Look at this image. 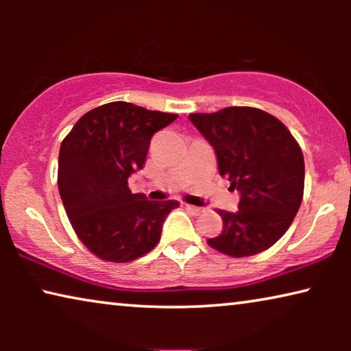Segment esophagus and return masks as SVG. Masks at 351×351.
Segmentation results:
<instances>
[{"label":"esophagus","instance_id":"obj_1","mask_svg":"<svg viewBox=\"0 0 351 351\" xmlns=\"http://www.w3.org/2000/svg\"><path fill=\"white\" fill-rule=\"evenodd\" d=\"M185 209L190 210V213L195 215H199L201 213H204L203 208H196V206H191V204H185Z\"/></svg>","mask_w":351,"mask_h":351}]
</instances>
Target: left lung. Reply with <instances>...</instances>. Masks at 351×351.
<instances>
[{
    "label": "left lung",
    "instance_id": "8db88e82",
    "mask_svg": "<svg viewBox=\"0 0 351 351\" xmlns=\"http://www.w3.org/2000/svg\"><path fill=\"white\" fill-rule=\"evenodd\" d=\"M217 155L219 172L239 191L238 210H219L223 230L209 246L232 257L271 247L291 227L304 198L305 165L299 143L273 114L227 107L189 114Z\"/></svg>",
    "mask_w": 351,
    "mask_h": 351
}]
</instances>
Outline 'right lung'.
<instances>
[{"mask_svg":"<svg viewBox=\"0 0 351 351\" xmlns=\"http://www.w3.org/2000/svg\"><path fill=\"white\" fill-rule=\"evenodd\" d=\"M177 118L128 102L90 110L64 138L59 193L81 243L99 258L124 263L145 256L179 201L132 193L128 179L147 161L152 136Z\"/></svg>","mask_w":351,"mask_h":351,"instance_id":"obj_1","label":"right lung"}]
</instances>
